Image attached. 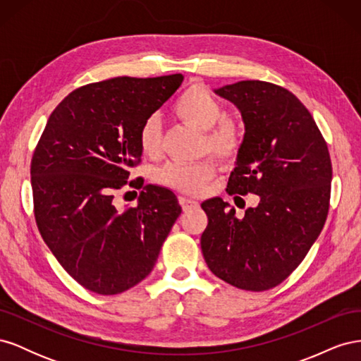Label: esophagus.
Returning <instances> with one entry per match:
<instances>
[{"instance_id":"1","label":"esophagus","mask_w":361,"mask_h":361,"mask_svg":"<svg viewBox=\"0 0 361 361\" xmlns=\"http://www.w3.org/2000/svg\"><path fill=\"white\" fill-rule=\"evenodd\" d=\"M179 203H180L183 211H190V209H195V207H199V202H195L188 197H183V195H180L179 197Z\"/></svg>"}]
</instances>
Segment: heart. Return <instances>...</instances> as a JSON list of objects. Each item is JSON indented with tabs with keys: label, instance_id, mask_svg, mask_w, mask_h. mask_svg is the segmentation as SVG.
Instances as JSON below:
<instances>
[{
	"label": "heart",
	"instance_id": "heart-1",
	"mask_svg": "<svg viewBox=\"0 0 361 361\" xmlns=\"http://www.w3.org/2000/svg\"><path fill=\"white\" fill-rule=\"evenodd\" d=\"M171 110L195 128L203 130L202 150L218 161L232 162L241 154L247 128L241 118L224 116V105L206 85L195 82L187 87L174 101ZM138 145L146 157L155 158L161 152V123L158 117L146 118L138 130ZM212 159L194 164L167 162L155 173L157 183L185 194H199L215 176Z\"/></svg>",
	"mask_w": 361,
	"mask_h": 361
}]
</instances>
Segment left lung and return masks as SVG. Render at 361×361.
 <instances>
[{
	"mask_svg": "<svg viewBox=\"0 0 361 361\" xmlns=\"http://www.w3.org/2000/svg\"><path fill=\"white\" fill-rule=\"evenodd\" d=\"M216 93L239 108L247 128L226 191L256 194L260 202L243 218L218 197L202 203V253L228 285L268 290L292 274L322 231L330 209V152L307 108L285 87L239 81Z\"/></svg>",
	"mask_w": 361,
	"mask_h": 361,
	"instance_id": "left-lung-1",
	"label": "left lung"
}]
</instances>
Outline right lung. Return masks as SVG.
Listing matches in <instances>:
<instances>
[{"mask_svg": "<svg viewBox=\"0 0 361 361\" xmlns=\"http://www.w3.org/2000/svg\"><path fill=\"white\" fill-rule=\"evenodd\" d=\"M182 81L174 73L82 85L52 111L32 154L39 232L68 274L94 293H122L145 280L182 212L174 192L157 185H141L137 206L114 204L141 162L140 126Z\"/></svg>", "mask_w": 361, "mask_h": 361, "instance_id": "add662e5", "label": "right lung"}]
</instances>
